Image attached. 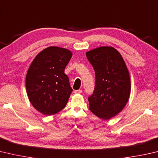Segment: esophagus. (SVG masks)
I'll use <instances>...</instances> for the list:
<instances>
[{"mask_svg":"<svg viewBox=\"0 0 158 158\" xmlns=\"http://www.w3.org/2000/svg\"><path fill=\"white\" fill-rule=\"evenodd\" d=\"M74 93H76V94H79V93H82V90H76L74 91Z\"/></svg>","mask_w":158,"mask_h":158,"instance_id":"obj_1","label":"esophagus"}]
</instances>
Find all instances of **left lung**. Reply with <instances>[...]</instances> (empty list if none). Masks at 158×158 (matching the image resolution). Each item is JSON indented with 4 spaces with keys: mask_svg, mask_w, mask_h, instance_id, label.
<instances>
[{
    "mask_svg": "<svg viewBox=\"0 0 158 158\" xmlns=\"http://www.w3.org/2000/svg\"><path fill=\"white\" fill-rule=\"evenodd\" d=\"M85 54L95 72L94 90L88 97L89 109L100 119H109L124 108L130 97L128 68L113 47H99Z\"/></svg>",
    "mask_w": 158,
    "mask_h": 158,
    "instance_id": "1",
    "label": "left lung"
}]
</instances>
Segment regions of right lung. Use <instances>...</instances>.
Masks as SVG:
<instances>
[{"mask_svg": "<svg viewBox=\"0 0 158 158\" xmlns=\"http://www.w3.org/2000/svg\"><path fill=\"white\" fill-rule=\"evenodd\" d=\"M73 54L50 46L37 54L27 73L25 86L34 108L45 115L54 114L65 108L73 92L64 73Z\"/></svg>", "mask_w": 158, "mask_h": 158, "instance_id": "right-lung-1", "label": "right lung"}]
</instances>
